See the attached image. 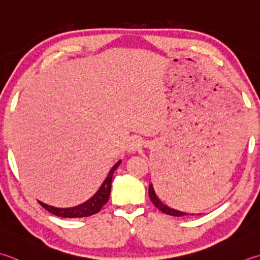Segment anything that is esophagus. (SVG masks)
<instances>
[{
    "label": "esophagus",
    "instance_id": "34e87169",
    "mask_svg": "<svg viewBox=\"0 0 260 260\" xmlns=\"http://www.w3.org/2000/svg\"><path fill=\"white\" fill-rule=\"evenodd\" d=\"M144 145V141L142 139H139V137H136V139H133L132 140L128 145H127V150H128V152H135L137 150L142 149V146Z\"/></svg>",
    "mask_w": 260,
    "mask_h": 260
}]
</instances>
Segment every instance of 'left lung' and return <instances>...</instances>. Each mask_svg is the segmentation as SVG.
<instances>
[{
    "instance_id": "obj_1",
    "label": "left lung",
    "mask_w": 260,
    "mask_h": 260,
    "mask_svg": "<svg viewBox=\"0 0 260 260\" xmlns=\"http://www.w3.org/2000/svg\"><path fill=\"white\" fill-rule=\"evenodd\" d=\"M149 196H150V200L152 201V203H153V204H154V206L156 208H159V210L162 213H165V214L172 215V216H184V215H187L186 213H184V212H179V211L172 210V208L165 205L164 203H161L159 201V198L156 197L155 192H154V189H153V187H152V185L149 186Z\"/></svg>"
}]
</instances>
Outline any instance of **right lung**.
I'll use <instances>...</instances> for the list:
<instances>
[{"label":"right lung","mask_w":260,"mask_h":260,"mask_svg":"<svg viewBox=\"0 0 260 260\" xmlns=\"http://www.w3.org/2000/svg\"><path fill=\"white\" fill-rule=\"evenodd\" d=\"M120 165V161L117 162V164L111 168L109 171V175L107 176L106 180L104 184L101 185L99 190L95 192V194L90 198L89 201L84 202L83 204L78 205L75 207H70V208H57L49 206L47 204H44V203L39 202V204L42 205L45 210H47L49 213L60 217H69V218H74V217H86L91 216L93 214H96L103 206L106 204L109 200L110 195V189H111V179H113V175L117 167Z\"/></svg>","instance_id":"right-lung-1"}]
</instances>
